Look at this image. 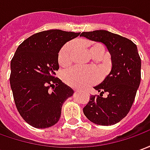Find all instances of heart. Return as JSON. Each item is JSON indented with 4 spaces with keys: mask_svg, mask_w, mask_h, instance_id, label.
<instances>
[{
    "mask_svg": "<svg viewBox=\"0 0 150 150\" xmlns=\"http://www.w3.org/2000/svg\"><path fill=\"white\" fill-rule=\"evenodd\" d=\"M91 56L100 54L104 55L105 47L97 42L88 44ZM76 50V44L74 42L66 44L60 50L58 56L59 64L61 67L69 65L72 62L73 55ZM62 79L70 87L75 88H84L96 83L99 80V73L95 70H85L78 67L67 69L62 73Z\"/></svg>",
    "mask_w": 150,
    "mask_h": 150,
    "instance_id": "obj_1",
    "label": "heart"
}]
</instances>
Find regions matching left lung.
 I'll use <instances>...</instances> for the list:
<instances>
[{
    "label": "left lung",
    "instance_id": "left-lung-1",
    "mask_svg": "<svg viewBox=\"0 0 150 150\" xmlns=\"http://www.w3.org/2000/svg\"><path fill=\"white\" fill-rule=\"evenodd\" d=\"M80 36L104 44L112 66L104 81L94 88L100 94L90 96L83 113L96 125H115L129 113L141 83L142 61L137 47L131 40L103 30L83 32ZM104 92L107 98L103 97Z\"/></svg>",
    "mask_w": 150,
    "mask_h": 150
}]
</instances>
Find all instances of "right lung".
Wrapping results in <instances>:
<instances>
[{
  "instance_id": "1",
  "label": "right lung",
  "mask_w": 150,
  "mask_h": 150,
  "mask_svg": "<svg viewBox=\"0 0 150 150\" xmlns=\"http://www.w3.org/2000/svg\"><path fill=\"white\" fill-rule=\"evenodd\" d=\"M80 33L42 31L19 45L10 63V86L21 117L38 129L54 125L74 91L55 77L62 46Z\"/></svg>"
}]
</instances>
